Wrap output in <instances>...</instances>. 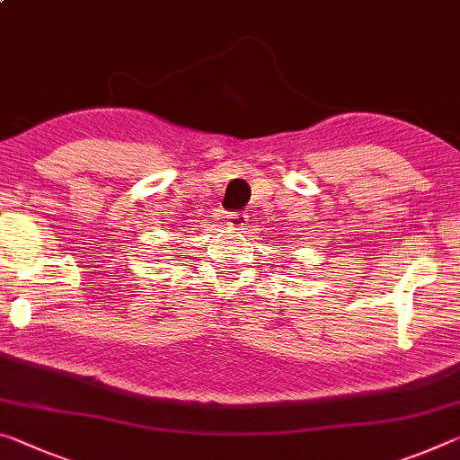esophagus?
I'll list each match as a JSON object with an SVG mask.
<instances>
[{
	"instance_id": "1",
	"label": "esophagus",
	"mask_w": 460,
	"mask_h": 460,
	"mask_svg": "<svg viewBox=\"0 0 460 460\" xmlns=\"http://www.w3.org/2000/svg\"><path fill=\"white\" fill-rule=\"evenodd\" d=\"M247 221H250V218H247L245 213H229L227 215V225H231V227H235V229L245 227Z\"/></svg>"
}]
</instances>
